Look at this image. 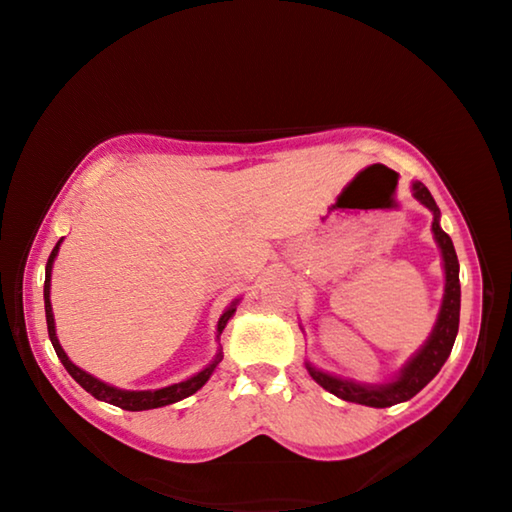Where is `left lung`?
<instances>
[{"instance_id":"8db88e82","label":"left lung","mask_w":512,"mask_h":512,"mask_svg":"<svg viewBox=\"0 0 512 512\" xmlns=\"http://www.w3.org/2000/svg\"><path fill=\"white\" fill-rule=\"evenodd\" d=\"M413 196L418 201L429 207L433 212V237H436V244L443 253V266H445V296L443 305H440L436 325H433V332L429 334L427 343L413 354V357L406 361V366L400 370L393 381L388 384H357L352 379H341L329 375L307 363L309 375L314 377L316 384H320L336 397H341L345 402H357L363 406H375V409H386V406L400 404L411 400L413 395H418L429 381L438 375L440 368L445 366L449 352L454 348L456 334H458V316H461V284H458V257L452 239H449L447 232L440 228V210L429 189L422 183L415 180L413 183Z\"/></svg>"}]
</instances>
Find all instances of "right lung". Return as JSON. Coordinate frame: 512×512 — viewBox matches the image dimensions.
<instances>
[{
  "label": "right lung",
  "instance_id": "add662e5",
  "mask_svg": "<svg viewBox=\"0 0 512 512\" xmlns=\"http://www.w3.org/2000/svg\"><path fill=\"white\" fill-rule=\"evenodd\" d=\"M60 241H63V239H60ZM60 241L54 246V250H51V255H49V259H47V268H45V314H47V332H49L51 345H54L58 359H60V363H63L69 375H72L76 381H79V384H81V386L85 388V391H88L92 397H97V400H101V402L115 404V406H119V409H124V411H149V409H160V406H167V404L185 400V397L194 395V393L198 391V388H203L205 381L210 379L214 368L219 366V361L223 359V352L216 354L210 366L203 368L201 372H196L194 377L180 381V384H171V386H167V388H158V391H124V388H115V386L106 384V381L92 377L90 372L81 370L79 366H74V363L69 361V357H67L65 350H63V345L58 343L56 325H54V311H51V300H49L51 268H54V259H56V255H58ZM237 302H239V300L232 302V305L221 314L219 325H216V336H221L225 325H228V320H230L232 316H235Z\"/></svg>",
  "mask_w": 512,
  "mask_h": 512
}]
</instances>
